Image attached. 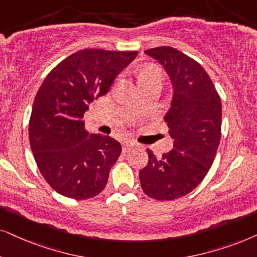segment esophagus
Here are the masks:
<instances>
[{
  "mask_svg": "<svg viewBox=\"0 0 257 257\" xmlns=\"http://www.w3.org/2000/svg\"><path fill=\"white\" fill-rule=\"evenodd\" d=\"M134 147H135L134 142H124L122 146V151H123V153H128L129 151H132Z\"/></svg>",
  "mask_w": 257,
  "mask_h": 257,
  "instance_id": "34e87169",
  "label": "esophagus"
}]
</instances>
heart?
I'll list each match as a JSON object with an SVG mask.
<instances>
[{"label":"heart","instance_id":"1","mask_svg":"<svg viewBox=\"0 0 257 257\" xmlns=\"http://www.w3.org/2000/svg\"><path fill=\"white\" fill-rule=\"evenodd\" d=\"M161 80L162 72L158 66H155V65H147V66H145L139 73V82L141 84V86L151 83H161Z\"/></svg>","mask_w":257,"mask_h":257}]
</instances>
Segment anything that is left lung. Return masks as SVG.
Masks as SVG:
<instances>
[{"label": "left lung", "instance_id": "obj_1", "mask_svg": "<svg viewBox=\"0 0 257 257\" xmlns=\"http://www.w3.org/2000/svg\"><path fill=\"white\" fill-rule=\"evenodd\" d=\"M165 67L173 99L165 122L173 149L158 158L147 149L148 164L140 171L144 192L157 200H173L196 188L215 160L220 141L222 103L199 63L170 46L145 51Z\"/></svg>", "mask_w": 257, "mask_h": 257}]
</instances>
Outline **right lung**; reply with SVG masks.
Here are the masks:
<instances>
[{"instance_id":"obj_1","label":"right lung","mask_w":257,"mask_h":257,"mask_svg":"<svg viewBox=\"0 0 257 257\" xmlns=\"http://www.w3.org/2000/svg\"><path fill=\"white\" fill-rule=\"evenodd\" d=\"M136 56V51H78L58 64L39 87L29 118V144L42 177L61 196L82 200L104 190L121 145L110 136L89 134L83 117Z\"/></svg>"}]
</instances>
